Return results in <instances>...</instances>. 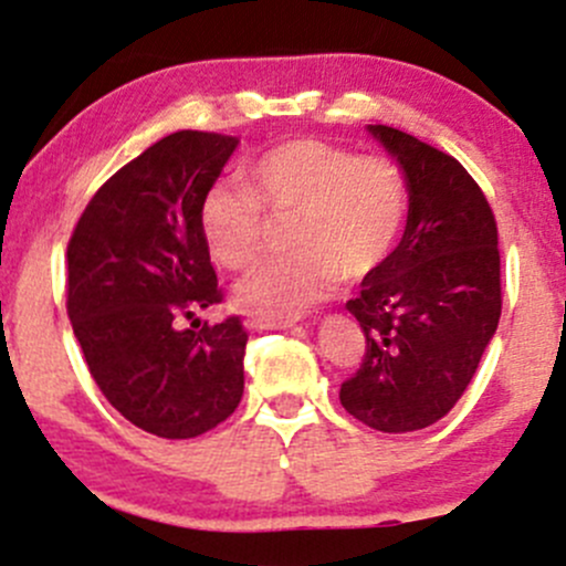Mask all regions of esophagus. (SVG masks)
<instances>
[{
    "mask_svg": "<svg viewBox=\"0 0 566 566\" xmlns=\"http://www.w3.org/2000/svg\"><path fill=\"white\" fill-rule=\"evenodd\" d=\"M298 317L293 314H263V312H252L247 314V328L249 331H273V328H290Z\"/></svg>",
    "mask_w": 566,
    "mask_h": 566,
    "instance_id": "1",
    "label": "esophagus"
}]
</instances>
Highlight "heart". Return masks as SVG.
Wrapping results in <instances>:
<instances>
[{
  "instance_id": "1",
  "label": "heart",
  "mask_w": 566,
  "mask_h": 566,
  "mask_svg": "<svg viewBox=\"0 0 566 566\" xmlns=\"http://www.w3.org/2000/svg\"><path fill=\"white\" fill-rule=\"evenodd\" d=\"M247 187L213 181L200 198V233L211 258L247 271L268 243V219H290L293 252L271 260L238 287L247 306L293 314L342 282H358L388 260L407 222L409 187L388 154L293 138L247 165Z\"/></svg>"
}]
</instances>
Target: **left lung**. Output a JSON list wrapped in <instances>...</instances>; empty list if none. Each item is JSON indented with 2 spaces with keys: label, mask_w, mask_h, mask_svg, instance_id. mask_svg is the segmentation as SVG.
<instances>
[{
  "label": "left lung",
  "mask_w": 566,
  "mask_h": 566,
  "mask_svg": "<svg viewBox=\"0 0 566 566\" xmlns=\"http://www.w3.org/2000/svg\"><path fill=\"white\" fill-rule=\"evenodd\" d=\"M409 187L401 243L347 301L366 353L338 398L385 433L433 426L472 382L502 317L496 217L461 163L415 135L374 124Z\"/></svg>",
  "instance_id": "8db88e82"
}]
</instances>
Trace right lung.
Instances as JSON below:
<instances>
[{
  "mask_svg": "<svg viewBox=\"0 0 566 566\" xmlns=\"http://www.w3.org/2000/svg\"><path fill=\"white\" fill-rule=\"evenodd\" d=\"M235 143L198 129L157 140L94 192L67 243V314L88 374L154 437H200L243 396L241 317L195 319L224 298L198 211Z\"/></svg>",
  "mask_w": 566,
  "mask_h": 566,
  "instance_id": "add662e5",
  "label": "right lung"
}]
</instances>
